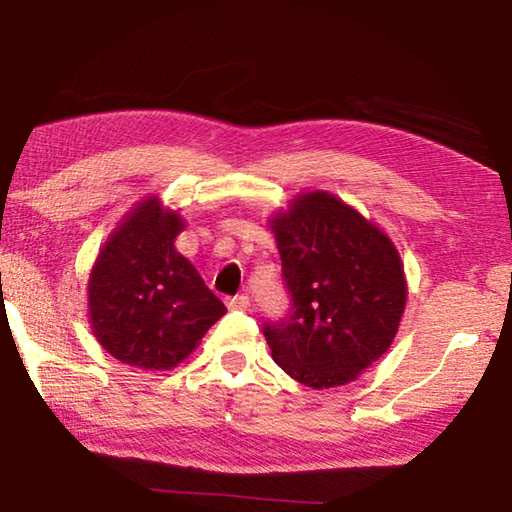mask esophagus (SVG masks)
Returning <instances> with one entry per match:
<instances>
[{"mask_svg": "<svg viewBox=\"0 0 512 512\" xmlns=\"http://www.w3.org/2000/svg\"><path fill=\"white\" fill-rule=\"evenodd\" d=\"M228 307L244 311L250 307V298L246 296V293H239V296H235V298H228Z\"/></svg>", "mask_w": 512, "mask_h": 512, "instance_id": "1", "label": "esophagus"}]
</instances>
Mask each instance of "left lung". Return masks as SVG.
I'll return each instance as SVG.
<instances>
[{"mask_svg": "<svg viewBox=\"0 0 512 512\" xmlns=\"http://www.w3.org/2000/svg\"><path fill=\"white\" fill-rule=\"evenodd\" d=\"M291 314L266 323L273 361L316 391L357 379L384 354L406 307L404 264L384 230L316 189L268 219Z\"/></svg>", "mask_w": 512, "mask_h": 512, "instance_id": "8db88e82", "label": "left lung"}]
</instances>
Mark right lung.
<instances>
[{
    "mask_svg": "<svg viewBox=\"0 0 512 512\" xmlns=\"http://www.w3.org/2000/svg\"><path fill=\"white\" fill-rule=\"evenodd\" d=\"M178 210L149 196L128 212L99 250L88 280L94 339L126 366L162 372L192 354L225 305L176 250Z\"/></svg>",
    "mask_w": 512,
    "mask_h": 512,
    "instance_id": "add662e5",
    "label": "right lung"
}]
</instances>
